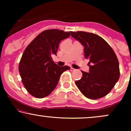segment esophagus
<instances>
[{
	"label": "esophagus",
	"instance_id": "obj_1",
	"mask_svg": "<svg viewBox=\"0 0 131 131\" xmlns=\"http://www.w3.org/2000/svg\"><path fill=\"white\" fill-rule=\"evenodd\" d=\"M70 70H71V71H75V70H75L74 68H73L71 67V68H70Z\"/></svg>",
	"mask_w": 131,
	"mask_h": 131
}]
</instances>
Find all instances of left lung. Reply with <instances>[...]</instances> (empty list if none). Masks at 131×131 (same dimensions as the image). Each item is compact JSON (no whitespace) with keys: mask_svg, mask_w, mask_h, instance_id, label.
<instances>
[{"mask_svg":"<svg viewBox=\"0 0 131 131\" xmlns=\"http://www.w3.org/2000/svg\"><path fill=\"white\" fill-rule=\"evenodd\" d=\"M71 34L83 45L85 58L89 59V72L81 71L82 78L75 82L76 85L87 98H102L119 78L118 58L108 43L97 34L85 31H71Z\"/></svg>","mask_w":131,"mask_h":131,"instance_id":"left-lung-1","label":"left lung"}]
</instances>
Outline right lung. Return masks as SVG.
I'll use <instances>...</instances> for the list:
<instances>
[{
	"instance_id": "right-lung-1",
	"label": "right lung",
	"mask_w": 131,
	"mask_h": 131,
	"mask_svg": "<svg viewBox=\"0 0 131 131\" xmlns=\"http://www.w3.org/2000/svg\"><path fill=\"white\" fill-rule=\"evenodd\" d=\"M70 36V32L57 29L40 33L27 46L19 64V72L27 91L36 98L49 95L55 89L61 74L70 70L68 66L58 67L52 61L61 40Z\"/></svg>"
}]
</instances>
